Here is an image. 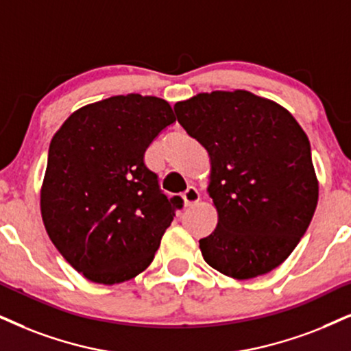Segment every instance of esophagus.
<instances>
[{"label": "esophagus", "instance_id": "esophagus-1", "mask_svg": "<svg viewBox=\"0 0 351 351\" xmlns=\"http://www.w3.org/2000/svg\"><path fill=\"white\" fill-rule=\"evenodd\" d=\"M181 199H183L184 206L189 207V206H194V204H197L199 199H201V196H199V191L196 188L189 186V188L186 189L183 194H181Z\"/></svg>", "mask_w": 351, "mask_h": 351}]
</instances>
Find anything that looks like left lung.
I'll list each match as a JSON object with an SVG mask.
<instances>
[{"mask_svg":"<svg viewBox=\"0 0 351 351\" xmlns=\"http://www.w3.org/2000/svg\"><path fill=\"white\" fill-rule=\"evenodd\" d=\"M207 150V193L219 223L199 239L204 261L238 280L278 267L308 230L319 183L309 139L293 114L247 90H214L175 105Z\"/></svg>","mask_w":351,"mask_h":351,"instance_id":"left-lung-1","label":"left lung"}]
</instances>
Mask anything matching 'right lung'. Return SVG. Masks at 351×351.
Masks as SVG:
<instances>
[{"instance_id": "add662e5", "label": "right lung", "mask_w": 351, "mask_h": 351, "mask_svg": "<svg viewBox=\"0 0 351 351\" xmlns=\"http://www.w3.org/2000/svg\"><path fill=\"white\" fill-rule=\"evenodd\" d=\"M176 121L152 95L79 108L53 136L40 210L51 243L90 282L131 280L154 261L181 197L168 199L144 154Z\"/></svg>"}]
</instances>
